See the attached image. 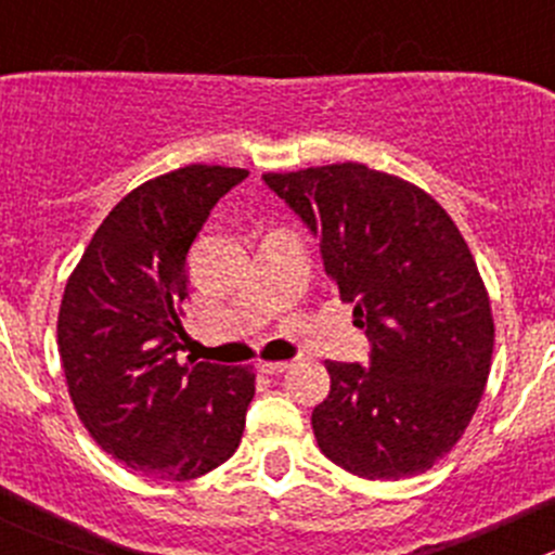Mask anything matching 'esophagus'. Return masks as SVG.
<instances>
[{
  "mask_svg": "<svg viewBox=\"0 0 555 555\" xmlns=\"http://www.w3.org/2000/svg\"><path fill=\"white\" fill-rule=\"evenodd\" d=\"M289 367H293V365H289V362H282V360H279V362H260V371L268 373V376H282V373H287Z\"/></svg>",
  "mask_w": 555,
  "mask_h": 555,
  "instance_id": "obj_1",
  "label": "esophagus"
}]
</instances>
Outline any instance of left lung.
I'll return each instance as SVG.
<instances>
[{
  "label": "left lung",
  "instance_id": "left-lung-1",
  "mask_svg": "<svg viewBox=\"0 0 555 555\" xmlns=\"http://www.w3.org/2000/svg\"><path fill=\"white\" fill-rule=\"evenodd\" d=\"M262 179L317 233L373 344L371 365L324 362L319 451L365 480L427 473L473 422L494 354L489 293L456 222L418 184L351 160Z\"/></svg>",
  "mask_w": 555,
  "mask_h": 555
}]
</instances>
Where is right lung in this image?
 I'll list each match as a JSON object with an SVG mask.
<instances>
[{
	"label": "right lung",
	"instance_id": "add662e5",
	"mask_svg": "<svg viewBox=\"0 0 555 555\" xmlns=\"http://www.w3.org/2000/svg\"><path fill=\"white\" fill-rule=\"evenodd\" d=\"M246 169L190 164L133 188L93 233L59 309L75 411L106 453L160 480L201 478L233 456L255 367L177 362L188 249Z\"/></svg>",
	"mask_w": 555,
	"mask_h": 555
}]
</instances>
